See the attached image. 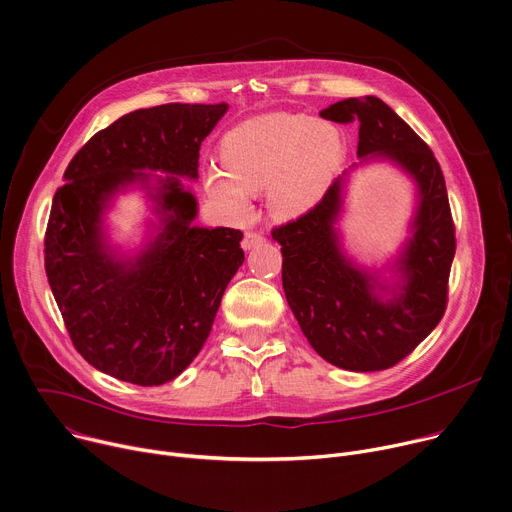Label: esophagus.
Here are the masks:
<instances>
[{
	"mask_svg": "<svg viewBox=\"0 0 512 512\" xmlns=\"http://www.w3.org/2000/svg\"><path fill=\"white\" fill-rule=\"evenodd\" d=\"M264 240H266V238H264L262 232H248V234L244 236V240H242V248H244V250H252V248L260 246Z\"/></svg>",
	"mask_w": 512,
	"mask_h": 512,
	"instance_id": "obj_1",
	"label": "esophagus"
}]
</instances>
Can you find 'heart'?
Wrapping results in <instances>:
<instances>
[{"label":"heart","instance_id":"heart-1","mask_svg":"<svg viewBox=\"0 0 512 512\" xmlns=\"http://www.w3.org/2000/svg\"><path fill=\"white\" fill-rule=\"evenodd\" d=\"M344 134L329 120L303 113H272L248 120L221 140V164L205 177L209 195L236 211L268 187V209L278 219L309 213L344 162Z\"/></svg>","mask_w":512,"mask_h":512}]
</instances>
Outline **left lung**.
<instances>
[{"label": "left lung", "instance_id": "1", "mask_svg": "<svg viewBox=\"0 0 512 512\" xmlns=\"http://www.w3.org/2000/svg\"><path fill=\"white\" fill-rule=\"evenodd\" d=\"M321 116L337 124L358 122V156H384L415 179V234L399 260L401 285L382 301L374 291L378 282L339 250L333 227L342 209L339 177L309 213L272 230L282 252V289L323 360L352 372L386 370L423 342L447 307L456 227L445 179L431 148L382 99H344Z\"/></svg>", "mask_w": 512, "mask_h": 512}]
</instances>
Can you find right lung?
I'll list each match as a JSON object with an SVG mask.
<instances>
[{"label": "right lung", "mask_w": 512, "mask_h": 512, "mask_svg": "<svg viewBox=\"0 0 512 512\" xmlns=\"http://www.w3.org/2000/svg\"><path fill=\"white\" fill-rule=\"evenodd\" d=\"M227 103H164L99 130L69 162L44 234V268L75 350L138 386L177 378L209 337L227 282L244 262L242 232L191 225L197 201L179 177H199V150ZM144 167L162 169L151 196L163 232L134 261L102 242L108 199Z\"/></svg>", "instance_id": "obj_1"}]
</instances>
